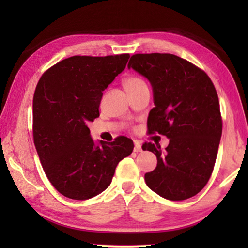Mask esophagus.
I'll list each match as a JSON object with an SVG mask.
<instances>
[{"label":"esophagus","instance_id":"1","mask_svg":"<svg viewBox=\"0 0 248 248\" xmlns=\"http://www.w3.org/2000/svg\"><path fill=\"white\" fill-rule=\"evenodd\" d=\"M142 151V145L139 141H134V152H141Z\"/></svg>","mask_w":248,"mask_h":248}]
</instances>
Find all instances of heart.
<instances>
[{"label":"heart","instance_id":"1","mask_svg":"<svg viewBox=\"0 0 248 248\" xmlns=\"http://www.w3.org/2000/svg\"><path fill=\"white\" fill-rule=\"evenodd\" d=\"M124 86L127 90L128 93H131L133 91H137L141 89V87L148 86L145 81L142 78L138 77V75H129V77L124 79Z\"/></svg>","mask_w":248,"mask_h":248}]
</instances>
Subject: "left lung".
Instances as JSON below:
<instances>
[{
	"label": "left lung",
	"mask_w": 248,
	"mask_h": 248,
	"mask_svg": "<svg viewBox=\"0 0 248 248\" xmlns=\"http://www.w3.org/2000/svg\"><path fill=\"white\" fill-rule=\"evenodd\" d=\"M132 68L149 79L154 105L148 117L149 133L166 136L165 151L145 142L143 151L157 158L144 175L150 189L169 200H185L203 189L213 171L222 134L219 97L208 74L170 53H137Z\"/></svg>",
	"instance_id": "1"
}]
</instances>
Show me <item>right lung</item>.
I'll return each instance as SVG.
<instances>
[{
	"label": "right lung",
	"instance_id": "1",
	"mask_svg": "<svg viewBox=\"0 0 248 248\" xmlns=\"http://www.w3.org/2000/svg\"><path fill=\"white\" fill-rule=\"evenodd\" d=\"M129 53L74 56L41 75L32 100V136L49 182L64 197L93 198L110 185L133 142L117 137L95 145L87 124L99 117L103 91L127 65Z\"/></svg>",
	"mask_w": 248,
	"mask_h": 248
}]
</instances>
